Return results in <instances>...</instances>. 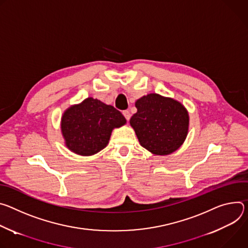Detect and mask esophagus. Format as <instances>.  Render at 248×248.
I'll return each instance as SVG.
<instances>
[{
  "label": "esophagus",
  "instance_id": "1",
  "mask_svg": "<svg viewBox=\"0 0 248 248\" xmlns=\"http://www.w3.org/2000/svg\"><path fill=\"white\" fill-rule=\"evenodd\" d=\"M123 115H124V117L126 118V120H127V121H129V120H130L131 114H130V112L128 111V110H124V111H123Z\"/></svg>",
  "mask_w": 248,
  "mask_h": 248
}]
</instances>
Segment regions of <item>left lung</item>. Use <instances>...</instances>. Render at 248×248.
<instances>
[{
    "label": "left lung",
    "instance_id": "left-lung-1",
    "mask_svg": "<svg viewBox=\"0 0 248 248\" xmlns=\"http://www.w3.org/2000/svg\"><path fill=\"white\" fill-rule=\"evenodd\" d=\"M138 109L130 119L142 147L155 155L176 151L184 142L189 124L185 107L178 101L151 93L136 101Z\"/></svg>",
    "mask_w": 248,
    "mask_h": 248
}]
</instances>
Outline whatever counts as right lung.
<instances>
[{"mask_svg":"<svg viewBox=\"0 0 248 248\" xmlns=\"http://www.w3.org/2000/svg\"><path fill=\"white\" fill-rule=\"evenodd\" d=\"M125 123L126 119L119 110L89 97L66 110L61 128L66 145L72 152L92 155L107 146L114 128Z\"/></svg>","mask_w":248,"mask_h":248,"instance_id":"right-lung-1","label":"right lung"}]
</instances>
